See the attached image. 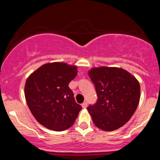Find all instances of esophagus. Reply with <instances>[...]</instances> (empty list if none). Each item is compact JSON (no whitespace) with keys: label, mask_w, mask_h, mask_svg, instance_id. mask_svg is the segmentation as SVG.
Wrapping results in <instances>:
<instances>
[{"label":"esophagus","mask_w":160,"mask_h":160,"mask_svg":"<svg viewBox=\"0 0 160 160\" xmlns=\"http://www.w3.org/2000/svg\"><path fill=\"white\" fill-rule=\"evenodd\" d=\"M82 108H87V102H83L82 104Z\"/></svg>","instance_id":"1"}]
</instances>
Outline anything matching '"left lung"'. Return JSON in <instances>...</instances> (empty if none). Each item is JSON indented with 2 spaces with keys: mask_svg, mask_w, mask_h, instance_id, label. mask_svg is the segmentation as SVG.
I'll use <instances>...</instances> for the list:
<instances>
[{
  "mask_svg": "<svg viewBox=\"0 0 160 160\" xmlns=\"http://www.w3.org/2000/svg\"><path fill=\"white\" fill-rule=\"evenodd\" d=\"M95 84L96 103L87 108L93 122L104 131L122 127L136 111L140 100L137 79L120 68H93L88 73Z\"/></svg>",
  "mask_w": 160,
  "mask_h": 160,
  "instance_id": "1",
  "label": "left lung"
}]
</instances>
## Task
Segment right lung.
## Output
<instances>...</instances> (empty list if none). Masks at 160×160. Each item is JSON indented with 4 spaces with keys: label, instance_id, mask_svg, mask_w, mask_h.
<instances>
[{
    "label": "right lung",
    "instance_id": "1",
    "mask_svg": "<svg viewBox=\"0 0 160 160\" xmlns=\"http://www.w3.org/2000/svg\"><path fill=\"white\" fill-rule=\"evenodd\" d=\"M77 74V66L52 62L42 65L28 78L27 104L42 126L60 132L74 124L82 107L75 102L68 85Z\"/></svg>",
    "mask_w": 160,
    "mask_h": 160
}]
</instances>
